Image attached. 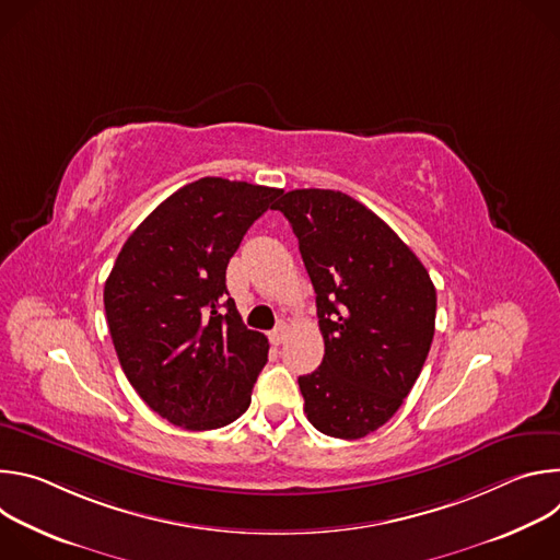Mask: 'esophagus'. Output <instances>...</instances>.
<instances>
[{
  "mask_svg": "<svg viewBox=\"0 0 560 560\" xmlns=\"http://www.w3.org/2000/svg\"><path fill=\"white\" fill-rule=\"evenodd\" d=\"M285 335H288V328L281 324V326H277L272 332H270V343L272 346H279V343H283L285 341Z\"/></svg>",
  "mask_w": 560,
  "mask_h": 560,
  "instance_id": "esophagus-1",
  "label": "esophagus"
}]
</instances>
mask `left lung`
<instances>
[{
    "label": "left lung",
    "instance_id": "left-lung-1",
    "mask_svg": "<svg viewBox=\"0 0 560 560\" xmlns=\"http://www.w3.org/2000/svg\"><path fill=\"white\" fill-rule=\"evenodd\" d=\"M281 210L316 292L326 354L299 376L307 421L335 439H363L401 408L428 359L436 290L419 257L339 190L285 192Z\"/></svg>",
    "mask_w": 560,
    "mask_h": 560
}]
</instances>
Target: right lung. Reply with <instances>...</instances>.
Masks as SVG:
<instances>
[{"instance_id":"right-lung-1","label":"right lung","mask_w":560,"mask_h":560,"mask_svg":"<svg viewBox=\"0 0 560 560\" xmlns=\"http://www.w3.org/2000/svg\"><path fill=\"white\" fill-rule=\"evenodd\" d=\"M279 188L203 177L128 236L104 285L108 330L130 385L173 425L217 430L242 417L268 339L242 324L225 268Z\"/></svg>"}]
</instances>
